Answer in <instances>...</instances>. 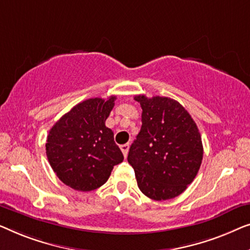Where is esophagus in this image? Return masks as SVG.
I'll use <instances>...</instances> for the list:
<instances>
[{
    "label": "esophagus",
    "instance_id": "34e87169",
    "mask_svg": "<svg viewBox=\"0 0 250 250\" xmlns=\"http://www.w3.org/2000/svg\"><path fill=\"white\" fill-rule=\"evenodd\" d=\"M120 148L122 150V153H124V156L126 157V155H128V150H129V144H124V145L120 146Z\"/></svg>",
    "mask_w": 250,
    "mask_h": 250
}]
</instances>
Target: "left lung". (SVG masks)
Here are the masks:
<instances>
[{"label": "left lung", "instance_id": "8db88e82", "mask_svg": "<svg viewBox=\"0 0 250 250\" xmlns=\"http://www.w3.org/2000/svg\"><path fill=\"white\" fill-rule=\"evenodd\" d=\"M142 129L130 146L128 162L144 195L167 200L194 181L203 160L199 130L187 110L168 97L137 95Z\"/></svg>", "mask_w": 250, "mask_h": 250}]
</instances>
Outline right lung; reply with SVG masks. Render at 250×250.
I'll return each mask as SVG.
<instances>
[{
	"label": "right lung",
	"mask_w": 250,
	"mask_h": 250,
	"mask_svg": "<svg viewBox=\"0 0 250 250\" xmlns=\"http://www.w3.org/2000/svg\"><path fill=\"white\" fill-rule=\"evenodd\" d=\"M117 96L89 98L77 104L52 126L46 140V155L63 184L78 191L103 186L124 154L105 121Z\"/></svg>",
	"instance_id": "obj_1"
}]
</instances>
